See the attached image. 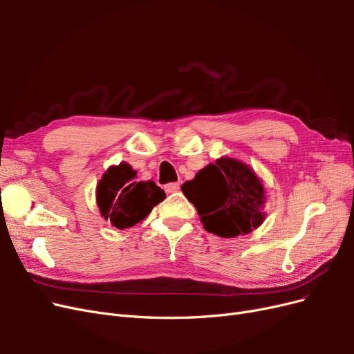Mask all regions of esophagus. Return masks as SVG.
Segmentation results:
<instances>
[{"label": "esophagus", "instance_id": "obj_1", "mask_svg": "<svg viewBox=\"0 0 354 354\" xmlns=\"http://www.w3.org/2000/svg\"><path fill=\"white\" fill-rule=\"evenodd\" d=\"M167 194H176V192L180 190V183H168L164 186Z\"/></svg>", "mask_w": 354, "mask_h": 354}]
</instances>
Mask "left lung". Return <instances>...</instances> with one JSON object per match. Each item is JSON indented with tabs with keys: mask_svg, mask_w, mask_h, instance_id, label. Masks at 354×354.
Returning <instances> with one entry per match:
<instances>
[{
	"mask_svg": "<svg viewBox=\"0 0 354 354\" xmlns=\"http://www.w3.org/2000/svg\"><path fill=\"white\" fill-rule=\"evenodd\" d=\"M203 229L221 238L246 234L264 220V189L251 168L233 158L217 159L181 186Z\"/></svg>",
	"mask_w": 354,
	"mask_h": 354,
	"instance_id": "obj_1",
	"label": "left lung"
}]
</instances>
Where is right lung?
Here are the masks:
<instances>
[{"label":"right lung","mask_w":354,"mask_h":354,"mask_svg":"<svg viewBox=\"0 0 354 354\" xmlns=\"http://www.w3.org/2000/svg\"><path fill=\"white\" fill-rule=\"evenodd\" d=\"M136 176L137 171L122 162L106 171L97 185L102 216L121 230L142 221L165 199V192L153 181H137Z\"/></svg>","instance_id":"right-lung-1"}]
</instances>
